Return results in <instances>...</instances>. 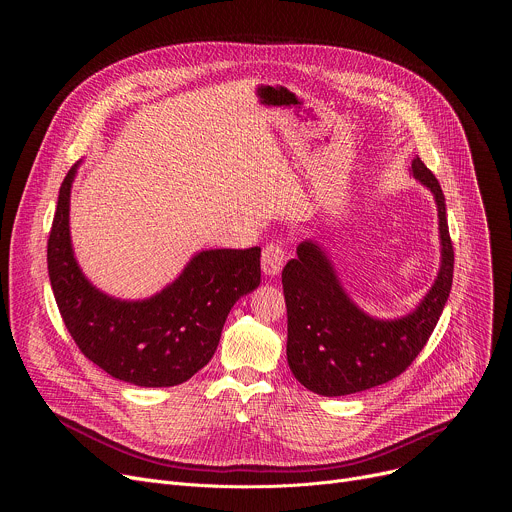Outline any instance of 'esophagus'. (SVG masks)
<instances>
[{
    "label": "esophagus",
    "mask_w": 512,
    "mask_h": 512,
    "mask_svg": "<svg viewBox=\"0 0 512 512\" xmlns=\"http://www.w3.org/2000/svg\"><path fill=\"white\" fill-rule=\"evenodd\" d=\"M285 263V251L279 243H269L261 253V269L269 277H277Z\"/></svg>",
    "instance_id": "esophagus-1"
}]
</instances>
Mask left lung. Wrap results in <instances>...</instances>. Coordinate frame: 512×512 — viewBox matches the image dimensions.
Wrapping results in <instances>:
<instances>
[{
    "label": "left lung",
    "instance_id": "left-lung-1",
    "mask_svg": "<svg viewBox=\"0 0 512 512\" xmlns=\"http://www.w3.org/2000/svg\"><path fill=\"white\" fill-rule=\"evenodd\" d=\"M409 174L433 194L440 231V269L411 312L397 318L364 312L350 298L328 249L318 241H302L298 257L283 267L287 364L312 393L342 397L393 381L421 352L444 312L454 277L446 198L419 158L411 162Z\"/></svg>",
    "mask_w": 512,
    "mask_h": 512
}]
</instances>
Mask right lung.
<instances>
[{
  "mask_svg": "<svg viewBox=\"0 0 512 512\" xmlns=\"http://www.w3.org/2000/svg\"><path fill=\"white\" fill-rule=\"evenodd\" d=\"M81 162L60 186L48 239L54 298L81 352L117 381L174 387L212 358L231 308L261 283V249H204L158 294L121 300L83 273L70 239V190Z\"/></svg>",
  "mask_w": 512,
  "mask_h": 512,
  "instance_id": "obj_1",
  "label": "right lung"
}]
</instances>
